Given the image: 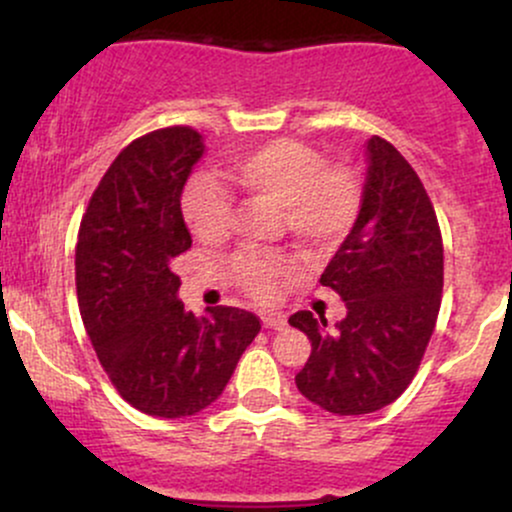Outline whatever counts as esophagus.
<instances>
[{"instance_id":"obj_1","label":"esophagus","mask_w":512,"mask_h":512,"mask_svg":"<svg viewBox=\"0 0 512 512\" xmlns=\"http://www.w3.org/2000/svg\"><path fill=\"white\" fill-rule=\"evenodd\" d=\"M264 330H284L286 317L284 315H262Z\"/></svg>"}]
</instances>
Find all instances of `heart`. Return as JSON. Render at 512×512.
Masks as SVG:
<instances>
[{
    "label": "heart",
    "mask_w": 512,
    "mask_h": 512,
    "mask_svg": "<svg viewBox=\"0 0 512 512\" xmlns=\"http://www.w3.org/2000/svg\"><path fill=\"white\" fill-rule=\"evenodd\" d=\"M231 178L245 195L281 207L284 226L315 250L342 243L361 219L366 199L356 168L325 163L320 151L296 139H274L245 151L231 163ZM180 211L197 238L214 243L231 231L233 197L209 175H195L182 187ZM296 269L291 255L272 250L238 252L228 262L233 284L260 303L276 301Z\"/></svg>",
    "instance_id": "b5f03b06"
}]
</instances>
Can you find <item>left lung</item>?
<instances>
[{"label":"left lung","mask_w":512,"mask_h":512,"mask_svg":"<svg viewBox=\"0 0 512 512\" xmlns=\"http://www.w3.org/2000/svg\"><path fill=\"white\" fill-rule=\"evenodd\" d=\"M320 284L342 296L346 317L334 330L310 310L289 317L313 346L298 390L339 416L387 407L414 380L436 330L443 236L424 182L383 137L368 142L361 219Z\"/></svg>","instance_id":"8db88e82"}]
</instances>
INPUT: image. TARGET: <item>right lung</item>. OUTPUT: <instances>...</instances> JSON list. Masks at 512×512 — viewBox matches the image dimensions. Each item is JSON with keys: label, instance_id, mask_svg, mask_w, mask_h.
<instances>
[{"label": "right lung", "instance_id": "obj_1", "mask_svg": "<svg viewBox=\"0 0 512 512\" xmlns=\"http://www.w3.org/2000/svg\"><path fill=\"white\" fill-rule=\"evenodd\" d=\"M204 154L192 127L134 139L93 190L76 238V296L110 383L134 409L182 419L209 407L260 332V317L219 305L187 313L170 264L192 248L180 211Z\"/></svg>", "mask_w": 512, "mask_h": 512}]
</instances>
